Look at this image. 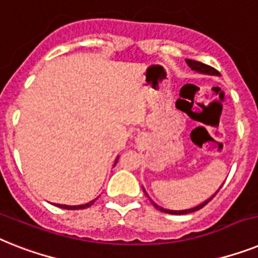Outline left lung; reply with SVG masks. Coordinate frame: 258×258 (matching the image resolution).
<instances>
[{
	"label": "left lung",
	"instance_id": "left-lung-1",
	"mask_svg": "<svg viewBox=\"0 0 258 258\" xmlns=\"http://www.w3.org/2000/svg\"><path fill=\"white\" fill-rule=\"evenodd\" d=\"M186 63L191 67V70H194V71L197 72H201V74H207V75H220L219 74L218 70H215L214 67H211V66H207L204 64V63H201V61H197V60H191V59H186ZM145 191V190H144ZM216 194H218V191H216ZM215 194V195H216ZM215 195H212V197L210 198V199H207L206 202H203L202 204H199V206H197V207L194 208H190V210H182V211H171V210H166V208H162L159 207V206H157V204L154 203V202L152 201L153 206H154L157 210L162 211V212H166V214H171V215H184V214H191V212H195V211L201 210V208H203L206 204L208 203V202L211 201V199H214Z\"/></svg>",
	"mask_w": 258,
	"mask_h": 258
}]
</instances>
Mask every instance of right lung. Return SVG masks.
Masks as SVG:
<instances>
[{"instance_id": "add662e5", "label": "right lung", "mask_w": 258, "mask_h": 258, "mask_svg": "<svg viewBox=\"0 0 258 258\" xmlns=\"http://www.w3.org/2000/svg\"><path fill=\"white\" fill-rule=\"evenodd\" d=\"M117 159H118V158H117ZM117 159H116V162H117ZM95 201H96V199H95ZM95 201L89 202V203H87V204H80V206H66V204H55V206H56V207L64 208V210H84V208L91 207V206L95 203Z\"/></svg>"}]
</instances>
